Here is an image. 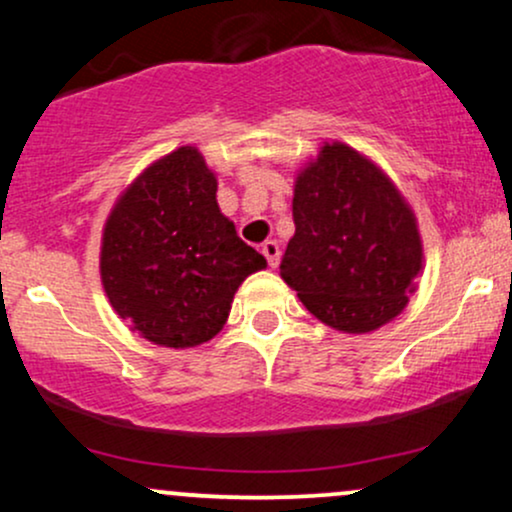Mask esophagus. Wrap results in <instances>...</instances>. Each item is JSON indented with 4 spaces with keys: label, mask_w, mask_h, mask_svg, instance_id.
Wrapping results in <instances>:
<instances>
[{
    "label": "esophagus",
    "mask_w": 512,
    "mask_h": 512,
    "mask_svg": "<svg viewBox=\"0 0 512 512\" xmlns=\"http://www.w3.org/2000/svg\"><path fill=\"white\" fill-rule=\"evenodd\" d=\"M260 250H262V255L267 257L269 267H276V264H279L281 250H279V245H276V240H264V243L260 245Z\"/></svg>",
    "instance_id": "34e87169"
}]
</instances>
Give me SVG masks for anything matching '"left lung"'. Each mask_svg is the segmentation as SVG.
<instances>
[{
    "mask_svg": "<svg viewBox=\"0 0 512 512\" xmlns=\"http://www.w3.org/2000/svg\"><path fill=\"white\" fill-rule=\"evenodd\" d=\"M293 233L279 276L317 320L368 334L407 308L424 272L414 209L373 158L322 142L296 170Z\"/></svg>",
    "mask_w": 512,
    "mask_h": 512,
    "instance_id": "left-lung-1",
    "label": "left lung"
}]
</instances>
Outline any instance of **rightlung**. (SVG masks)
Instances as JSON below:
<instances>
[{
	"mask_svg": "<svg viewBox=\"0 0 512 512\" xmlns=\"http://www.w3.org/2000/svg\"><path fill=\"white\" fill-rule=\"evenodd\" d=\"M219 178L197 146L156 158L115 199L101 236V284L129 330L192 349L226 325L233 296L267 260L216 202Z\"/></svg>",
	"mask_w": 512,
	"mask_h": 512,
	"instance_id": "1",
	"label": "right lung"
}]
</instances>
